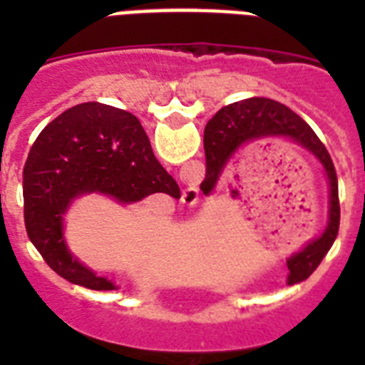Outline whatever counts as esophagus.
Segmentation results:
<instances>
[{
	"label": "esophagus",
	"mask_w": 365,
	"mask_h": 365,
	"mask_svg": "<svg viewBox=\"0 0 365 365\" xmlns=\"http://www.w3.org/2000/svg\"><path fill=\"white\" fill-rule=\"evenodd\" d=\"M180 201L185 205L193 206L199 201V188L195 185H188L185 190H182V195H180Z\"/></svg>",
	"instance_id": "esophagus-1"
}]
</instances>
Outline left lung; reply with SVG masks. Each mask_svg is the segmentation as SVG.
<instances>
[{
    "instance_id": "left-lung-1",
    "label": "left lung",
    "mask_w": 365,
    "mask_h": 365,
    "mask_svg": "<svg viewBox=\"0 0 365 365\" xmlns=\"http://www.w3.org/2000/svg\"><path fill=\"white\" fill-rule=\"evenodd\" d=\"M267 138L291 140L292 144L311 153L324 170L327 180V225L324 232L314 240L307 241V245H303L291 257H287V283L292 285L303 282L314 272L336 240L340 227V201L334 164L327 148L312 131L311 125L287 106L259 96L241 100L219 109L205 128L206 180L217 182L237 151L248 144Z\"/></svg>"
}]
</instances>
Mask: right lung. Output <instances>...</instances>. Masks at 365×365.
I'll return each instance as SVG.
<instances>
[{"label": "right lung", "instance_id": "right-lung-1", "mask_svg": "<svg viewBox=\"0 0 365 365\" xmlns=\"http://www.w3.org/2000/svg\"><path fill=\"white\" fill-rule=\"evenodd\" d=\"M89 193L118 205L151 193L180 197L138 118L100 102L67 109L38 135L24 168V215L29 240L58 276L93 291H115V282L82 263L66 241L67 212Z\"/></svg>", "mask_w": 365, "mask_h": 365}]
</instances>
